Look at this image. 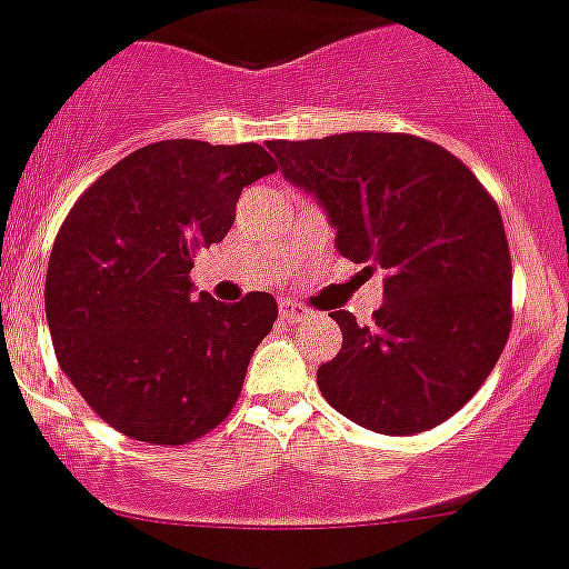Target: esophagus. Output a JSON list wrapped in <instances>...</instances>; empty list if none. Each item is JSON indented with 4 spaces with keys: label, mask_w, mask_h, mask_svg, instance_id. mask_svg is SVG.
Segmentation results:
<instances>
[{
    "label": "esophagus",
    "mask_w": 569,
    "mask_h": 569,
    "mask_svg": "<svg viewBox=\"0 0 569 569\" xmlns=\"http://www.w3.org/2000/svg\"><path fill=\"white\" fill-rule=\"evenodd\" d=\"M279 318H281V321H284V323H299V321H305L307 312L301 310V307H296L293 301H281Z\"/></svg>",
    "instance_id": "obj_1"
}]
</instances>
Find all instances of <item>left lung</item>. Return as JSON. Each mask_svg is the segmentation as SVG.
Instances as JSON below:
<instances>
[{
	"label": "left lung",
	"instance_id": "left-lung-1",
	"mask_svg": "<svg viewBox=\"0 0 569 569\" xmlns=\"http://www.w3.org/2000/svg\"><path fill=\"white\" fill-rule=\"evenodd\" d=\"M290 183L316 194L335 246L386 270L380 310L343 332L318 388L338 413L386 436L441 425L478 393L511 332V253L495 198L461 159L410 133L268 142Z\"/></svg>",
	"mask_w": 569,
	"mask_h": 569
}]
</instances>
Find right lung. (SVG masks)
<instances>
[{
    "label": "right lung",
    "instance_id": "add662e5",
    "mask_svg": "<svg viewBox=\"0 0 569 569\" xmlns=\"http://www.w3.org/2000/svg\"><path fill=\"white\" fill-rule=\"evenodd\" d=\"M262 144L164 139L102 172L69 209L44 307L63 375L113 430L178 447L234 408L276 299L194 296L198 248L229 234L242 189L276 172Z\"/></svg>",
    "mask_w": 569,
    "mask_h": 569
}]
</instances>
